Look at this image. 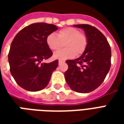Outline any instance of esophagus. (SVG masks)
<instances>
[{
    "label": "esophagus",
    "mask_w": 124,
    "mask_h": 124,
    "mask_svg": "<svg viewBox=\"0 0 124 124\" xmlns=\"http://www.w3.org/2000/svg\"><path fill=\"white\" fill-rule=\"evenodd\" d=\"M64 62V60H60L59 61H58V63H59V64H62V63H63V62Z\"/></svg>",
    "instance_id": "obj_1"
}]
</instances>
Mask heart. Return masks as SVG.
<instances>
[{
  "mask_svg": "<svg viewBox=\"0 0 124 124\" xmlns=\"http://www.w3.org/2000/svg\"><path fill=\"white\" fill-rule=\"evenodd\" d=\"M46 44L53 51L59 50L62 44H64L65 48L56 52L53 55L55 59L64 60L83 54L87 47L88 40L86 36L78 29L67 27L58 31L57 35L54 33L50 34L46 38Z\"/></svg>",
  "mask_w": 124,
  "mask_h": 124,
  "instance_id": "obj_1",
  "label": "heart"
}]
</instances>
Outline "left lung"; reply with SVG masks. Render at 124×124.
Segmentation results:
<instances>
[{"label": "left lung", "mask_w": 124, "mask_h": 124, "mask_svg": "<svg viewBox=\"0 0 124 124\" xmlns=\"http://www.w3.org/2000/svg\"><path fill=\"white\" fill-rule=\"evenodd\" d=\"M82 28L88 44L82 56L68 60V69L64 73L70 88L79 93H89L100 86L111 66V48L98 29L89 24H75Z\"/></svg>", "instance_id": "8db88e82"}]
</instances>
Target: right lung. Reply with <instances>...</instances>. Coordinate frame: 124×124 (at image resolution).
I'll list each match as a JSON object with an SVG mask.
<instances>
[{"label": "right lung", "mask_w": 124, "mask_h": 124, "mask_svg": "<svg viewBox=\"0 0 124 124\" xmlns=\"http://www.w3.org/2000/svg\"><path fill=\"white\" fill-rule=\"evenodd\" d=\"M56 30L54 24L34 23L23 28L13 39L8 53L10 71L16 82L26 90L45 88L58 67L57 60L42 63L52 55L46 38Z\"/></svg>", "instance_id": "add662e5"}]
</instances>
